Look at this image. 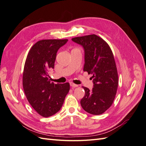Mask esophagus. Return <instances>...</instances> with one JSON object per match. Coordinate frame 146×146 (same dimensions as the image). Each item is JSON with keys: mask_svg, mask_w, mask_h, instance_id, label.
Masks as SVG:
<instances>
[{"mask_svg": "<svg viewBox=\"0 0 146 146\" xmlns=\"http://www.w3.org/2000/svg\"><path fill=\"white\" fill-rule=\"evenodd\" d=\"M70 86H72V88H76V87H77V86H78L77 85H76V84L74 83L73 82H70Z\"/></svg>", "mask_w": 146, "mask_h": 146, "instance_id": "esophagus-1", "label": "esophagus"}]
</instances>
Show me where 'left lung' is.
<instances>
[{
    "label": "left lung",
    "instance_id": "1",
    "mask_svg": "<svg viewBox=\"0 0 146 146\" xmlns=\"http://www.w3.org/2000/svg\"><path fill=\"white\" fill-rule=\"evenodd\" d=\"M85 50L83 70L92 74L94 88L83 86L85 94L80 101L85 111L94 115L104 113L111 107L118 86V74L111 48L96 35L73 38Z\"/></svg>",
    "mask_w": 146,
    "mask_h": 146
}]
</instances>
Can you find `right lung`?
I'll list each match as a JSON object with an SVG mask.
<instances>
[{
  "instance_id": "add662e5",
  "label": "right lung",
  "mask_w": 146,
  "mask_h": 146,
  "mask_svg": "<svg viewBox=\"0 0 146 146\" xmlns=\"http://www.w3.org/2000/svg\"><path fill=\"white\" fill-rule=\"evenodd\" d=\"M68 40L43 39L30 48L24 64L23 85L26 98L39 115L47 117L58 112L70 90L69 83H51L48 71L54 68L56 52Z\"/></svg>"
}]
</instances>
